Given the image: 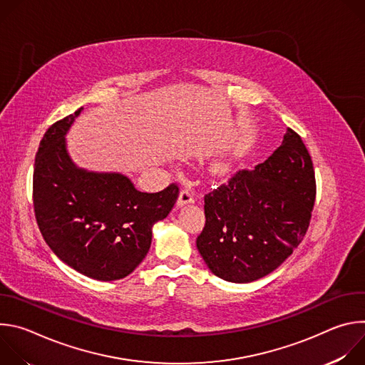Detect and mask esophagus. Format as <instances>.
Wrapping results in <instances>:
<instances>
[{
	"label": "esophagus",
	"instance_id": "1",
	"mask_svg": "<svg viewBox=\"0 0 365 365\" xmlns=\"http://www.w3.org/2000/svg\"><path fill=\"white\" fill-rule=\"evenodd\" d=\"M193 202H195V196H193V192L190 189H183L179 193L178 206H185V205H189V203H193Z\"/></svg>",
	"mask_w": 365,
	"mask_h": 365
}]
</instances>
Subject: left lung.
<instances>
[{"mask_svg":"<svg viewBox=\"0 0 365 365\" xmlns=\"http://www.w3.org/2000/svg\"><path fill=\"white\" fill-rule=\"evenodd\" d=\"M310 155L287 128L282 145L254 170H240L205 196V227L196 240L210 270L251 283L280 267L302 242L315 203Z\"/></svg>","mask_w":365,"mask_h":365,"instance_id":"1","label":"left lung"}]
</instances>
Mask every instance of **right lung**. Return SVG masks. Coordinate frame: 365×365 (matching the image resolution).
<instances>
[{"instance_id": "obj_1", "label": "right lung", "mask_w": 365, "mask_h": 365, "mask_svg": "<svg viewBox=\"0 0 365 365\" xmlns=\"http://www.w3.org/2000/svg\"><path fill=\"white\" fill-rule=\"evenodd\" d=\"M82 110L55 123L40 141L33 173L34 214L44 241L63 263L86 277L113 282L143 262L153 225L169 215L179 187L172 183L145 193L121 173L78 168L65 137Z\"/></svg>"}]
</instances>
